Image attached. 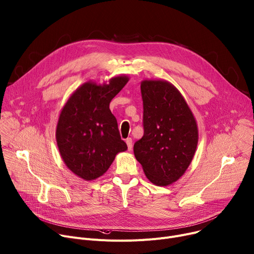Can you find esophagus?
I'll return each mask as SVG.
<instances>
[{
  "mask_svg": "<svg viewBox=\"0 0 254 254\" xmlns=\"http://www.w3.org/2000/svg\"><path fill=\"white\" fill-rule=\"evenodd\" d=\"M126 143H127V146H128V150L131 151L132 150V138H127L126 139Z\"/></svg>",
  "mask_w": 254,
  "mask_h": 254,
  "instance_id": "34e87169",
  "label": "esophagus"
}]
</instances>
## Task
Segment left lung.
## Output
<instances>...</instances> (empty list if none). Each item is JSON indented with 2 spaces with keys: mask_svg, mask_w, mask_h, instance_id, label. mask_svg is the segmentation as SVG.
Masks as SVG:
<instances>
[{
  "mask_svg": "<svg viewBox=\"0 0 254 254\" xmlns=\"http://www.w3.org/2000/svg\"><path fill=\"white\" fill-rule=\"evenodd\" d=\"M143 136L133 151L147 180L168 186L180 180L195 155L198 127L188 103L167 81L144 80Z\"/></svg>",
  "mask_w": 254,
  "mask_h": 254,
  "instance_id": "obj_1",
  "label": "left lung"
}]
</instances>
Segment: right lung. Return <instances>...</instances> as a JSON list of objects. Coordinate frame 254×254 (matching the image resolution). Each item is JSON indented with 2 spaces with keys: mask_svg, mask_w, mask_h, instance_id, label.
Here are the masks:
<instances>
[{
  "mask_svg": "<svg viewBox=\"0 0 254 254\" xmlns=\"http://www.w3.org/2000/svg\"><path fill=\"white\" fill-rule=\"evenodd\" d=\"M128 81L119 76L109 84L84 83L62 110L56 127L58 150L67 168L85 181L107 172L116 155L127 150L110 102Z\"/></svg>",
  "mask_w": 254,
  "mask_h": 254,
  "instance_id": "add662e5",
  "label": "right lung"
}]
</instances>
